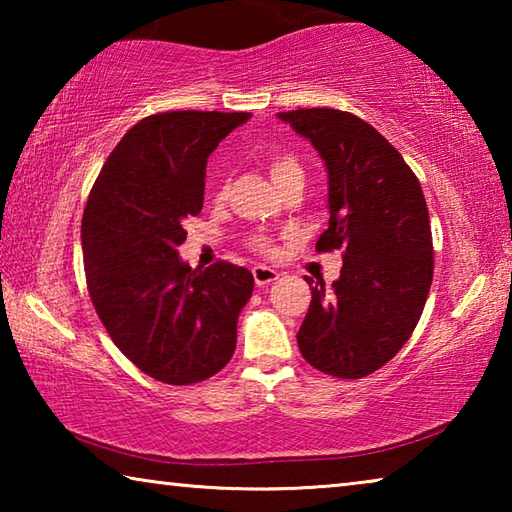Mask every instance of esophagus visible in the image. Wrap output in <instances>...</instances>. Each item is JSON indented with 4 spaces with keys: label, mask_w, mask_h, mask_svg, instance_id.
I'll use <instances>...</instances> for the list:
<instances>
[{
    "label": "esophagus",
    "mask_w": 512,
    "mask_h": 512,
    "mask_svg": "<svg viewBox=\"0 0 512 512\" xmlns=\"http://www.w3.org/2000/svg\"><path fill=\"white\" fill-rule=\"evenodd\" d=\"M253 277H255V284H259V287H264V284L275 282L277 277H280V273H277L275 268H271V266L257 264V266L253 268Z\"/></svg>",
    "instance_id": "1"
}]
</instances>
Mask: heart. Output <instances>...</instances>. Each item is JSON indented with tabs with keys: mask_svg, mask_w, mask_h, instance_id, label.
Returning a JSON list of instances; mask_svg holds the SVG:
<instances>
[{
	"mask_svg": "<svg viewBox=\"0 0 512 512\" xmlns=\"http://www.w3.org/2000/svg\"><path fill=\"white\" fill-rule=\"evenodd\" d=\"M268 173H271L273 183L280 187L284 183H289L293 178H305V171H302V164L298 162L296 155L291 153H277L268 160ZM248 246L253 250H259V253H271V239L266 235H250Z\"/></svg>",
	"mask_w": 512,
	"mask_h": 512,
	"instance_id": "1",
	"label": "heart"
}]
</instances>
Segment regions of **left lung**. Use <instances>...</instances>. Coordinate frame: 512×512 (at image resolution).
<instances>
[{"mask_svg":"<svg viewBox=\"0 0 512 512\" xmlns=\"http://www.w3.org/2000/svg\"><path fill=\"white\" fill-rule=\"evenodd\" d=\"M316 146L329 178V228L318 253L341 250V277L325 289L305 277L311 305L298 332L307 363L361 379L391 361L422 316L433 280L429 210L420 180L368 121L334 108L280 112Z\"/></svg>","mask_w":512,"mask_h":512,"instance_id":"8db88e82","label":"left lung"}]
</instances>
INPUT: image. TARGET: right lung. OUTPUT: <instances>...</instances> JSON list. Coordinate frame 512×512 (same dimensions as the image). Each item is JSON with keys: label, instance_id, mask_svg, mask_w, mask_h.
Masks as SVG:
<instances>
[{"label": "right lung", "instance_id": "obj_1", "mask_svg": "<svg viewBox=\"0 0 512 512\" xmlns=\"http://www.w3.org/2000/svg\"><path fill=\"white\" fill-rule=\"evenodd\" d=\"M250 112L173 110L128 131L94 183L81 239L92 305L112 343L146 375L189 386L232 359L253 273L178 257L183 223L203 210L205 167Z\"/></svg>", "mask_w": 512, "mask_h": 512}]
</instances>
